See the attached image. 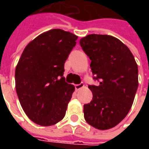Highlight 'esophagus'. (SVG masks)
Wrapping results in <instances>:
<instances>
[{
  "label": "esophagus",
  "mask_w": 149,
  "mask_h": 149,
  "mask_svg": "<svg viewBox=\"0 0 149 149\" xmlns=\"http://www.w3.org/2000/svg\"><path fill=\"white\" fill-rule=\"evenodd\" d=\"M84 84L83 83L76 84V85H75V89H76V90H79V89H81L82 88H84Z\"/></svg>",
  "instance_id": "obj_1"
}]
</instances>
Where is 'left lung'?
Listing matches in <instances>:
<instances>
[{
  "label": "left lung",
  "instance_id": "8db88e82",
  "mask_svg": "<svg viewBox=\"0 0 149 149\" xmlns=\"http://www.w3.org/2000/svg\"><path fill=\"white\" fill-rule=\"evenodd\" d=\"M79 44L91 60L90 68L98 85H89L93 100L84 105V119L100 130L115 127L134 103L139 86L138 65L130 49L117 38L88 35Z\"/></svg>",
  "mask_w": 149,
  "mask_h": 149
}]
</instances>
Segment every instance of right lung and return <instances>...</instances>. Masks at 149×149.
<instances>
[{"mask_svg": "<svg viewBox=\"0 0 149 149\" xmlns=\"http://www.w3.org/2000/svg\"><path fill=\"white\" fill-rule=\"evenodd\" d=\"M77 39L70 32L53 29L38 36L23 50L15 68V90L34 123L50 126L65 117L74 86L65 81L64 65Z\"/></svg>", "mask_w": 149, "mask_h": 149, "instance_id": "right-lung-1", "label": "right lung"}]
</instances>
